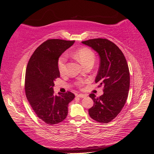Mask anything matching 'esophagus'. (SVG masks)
<instances>
[{
  "label": "esophagus",
  "instance_id": "34e87169",
  "mask_svg": "<svg viewBox=\"0 0 154 154\" xmlns=\"http://www.w3.org/2000/svg\"><path fill=\"white\" fill-rule=\"evenodd\" d=\"M76 96L78 97H80V98H83V97H87V95L83 94H78Z\"/></svg>",
  "mask_w": 154,
  "mask_h": 154
}]
</instances>
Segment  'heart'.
<instances>
[{
    "label": "heart",
    "instance_id": "1",
    "mask_svg": "<svg viewBox=\"0 0 154 154\" xmlns=\"http://www.w3.org/2000/svg\"><path fill=\"white\" fill-rule=\"evenodd\" d=\"M74 57L78 60L83 66H86L89 63H94L95 60V54L93 51L88 48H82L78 49L74 53ZM67 55L63 54L58 59V67L59 71L61 74H63L66 71V63L67 62ZM76 84L78 86H81L83 84V82L79 81Z\"/></svg>",
    "mask_w": 154,
    "mask_h": 154
}]
</instances>
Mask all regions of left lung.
<instances>
[{
  "mask_svg": "<svg viewBox=\"0 0 154 154\" xmlns=\"http://www.w3.org/2000/svg\"><path fill=\"white\" fill-rule=\"evenodd\" d=\"M98 53L100 64L96 83L103 85V94H91L94 105L88 109L91 118L100 123H109L118 115L128 97L130 72L125 56L119 48L105 38L82 42Z\"/></svg>",
  "mask_w": 154,
  "mask_h": 154,
  "instance_id": "1",
  "label": "left lung"
}]
</instances>
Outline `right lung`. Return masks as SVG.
<instances>
[{"label": "right lung", "mask_w": 154, "mask_h": 154, "mask_svg": "<svg viewBox=\"0 0 154 154\" xmlns=\"http://www.w3.org/2000/svg\"><path fill=\"white\" fill-rule=\"evenodd\" d=\"M74 41L51 39L37 48L27 63L25 91L27 100L38 117L49 125L58 124L66 118L68 105L74 100L71 92L54 94V81L60 78L58 59Z\"/></svg>", "instance_id": "1"}]
</instances>
